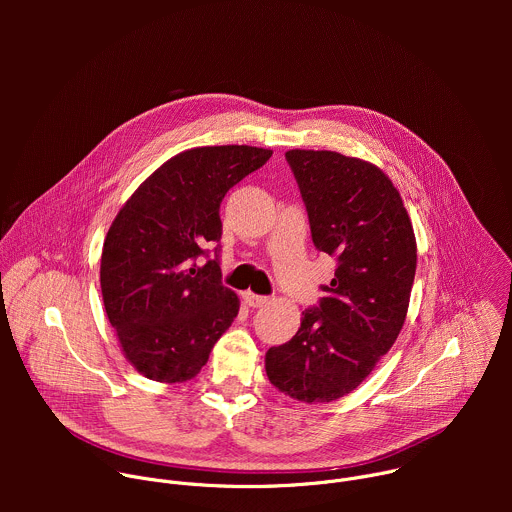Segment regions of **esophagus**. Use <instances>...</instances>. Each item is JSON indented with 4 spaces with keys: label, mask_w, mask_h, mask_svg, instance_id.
<instances>
[{
    "label": "esophagus",
    "mask_w": 512,
    "mask_h": 512,
    "mask_svg": "<svg viewBox=\"0 0 512 512\" xmlns=\"http://www.w3.org/2000/svg\"><path fill=\"white\" fill-rule=\"evenodd\" d=\"M243 300H245V304H249L251 308H261V306H265V304L269 302V298L257 296V294H253V291H243Z\"/></svg>",
    "instance_id": "1"
}]
</instances>
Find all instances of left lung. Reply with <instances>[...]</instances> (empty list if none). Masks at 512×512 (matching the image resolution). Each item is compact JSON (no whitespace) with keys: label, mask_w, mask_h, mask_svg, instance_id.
Returning a JSON list of instances; mask_svg holds the SVG:
<instances>
[{"label":"left lung","mask_w":512,"mask_h":512,"mask_svg":"<svg viewBox=\"0 0 512 512\" xmlns=\"http://www.w3.org/2000/svg\"><path fill=\"white\" fill-rule=\"evenodd\" d=\"M318 251L338 269L285 344L265 354L271 385L302 403H330L367 379L395 344L417 267L411 218L389 176L328 150H289Z\"/></svg>","instance_id":"8db88e82"}]
</instances>
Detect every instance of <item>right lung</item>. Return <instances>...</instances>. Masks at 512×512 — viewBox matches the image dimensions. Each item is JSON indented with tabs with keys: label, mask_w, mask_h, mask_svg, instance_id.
<instances>
[{
	"label": "right lung",
	"mask_w": 512,
	"mask_h": 512,
	"mask_svg": "<svg viewBox=\"0 0 512 512\" xmlns=\"http://www.w3.org/2000/svg\"><path fill=\"white\" fill-rule=\"evenodd\" d=\"M271 150L204 145L164 162L129 196L103 243L101 291L111 326L131 367L158 383H184L239 314L216 259L225 194L259 170Z\"/></svg>",
	"instance_id": "add662e5"
}]
</instances>
